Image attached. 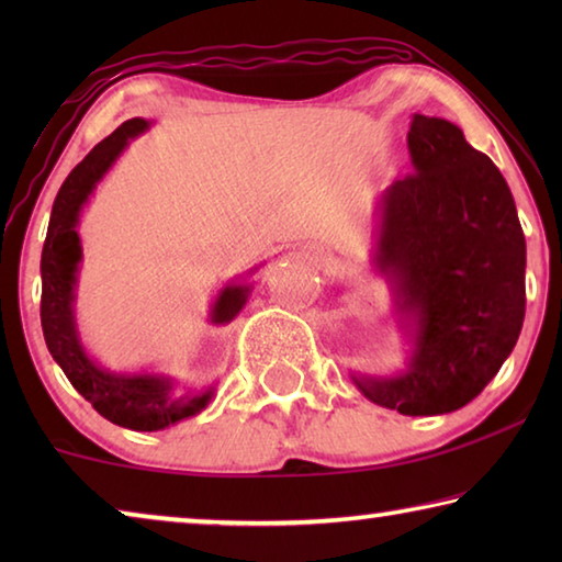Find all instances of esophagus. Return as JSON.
<instances>
[{
  "label": "esophagus",
  "instance_id": "esophagus-1",
  "mask_svg": "<svg viewBox=\"0 0 562 562\" xmlns=\"http://www.w3.org/2000/svg\"><path fill=\"white\" fill-rule=\"evenodd\" d=\"M310 260L315 265H329L331 262V255L325 252V250H312L310 252Z\"/></svg>",
  "mask_w": 562,
  "mask_h": 562
}]
</instances>
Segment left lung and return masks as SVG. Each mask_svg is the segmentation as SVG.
I'll use <instances>...</instances> for the list:
<instances>
[{"instance_id":"obj_1","label":"left lung","mask_w":562,"mask_h":562,"mask_svg":"<svg viewBox=\"0 0 562 562\" xmlns=\"http://www.w3.org/2000/svg\"><path fill=\"white\" fill-rule=\"evenodd\" d=\"M406 144L414 173L382 195L374 265L412 357L402 374L351 379L369 402L434 416L479 396L516 347L526 237L506 178L459 126L416 113Z\"/></svg>"}]
</instances>
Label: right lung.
<instances>
[{
    "label": "right lung",
    "mask_w": 562,
    "mask_h": 562,
    "mask_svg": "<svg viewBox=\"0 0 562 562\" xmlns=\"http://www.w3.org/2000/svg\"><path fill=\"white\" fill-rule=\"evenodd\" d=\"M148 128V121L131 119L103 138L76 166L56 193L42 250V329L56 364L97 412L133 431H158L211 404L213 386L203 394H176L173 382L160 374H113L93 361L79 339L74 319L76 272L81 262V240L76 233L81 207L87 205L99 180L116 164L131 138ZM258 270V268H255ZM252 284L231 282L213 302L211 322L227 325L245 307Z\"/></svg>",
    "instance_id": "right-lung-1"
}]
</instances>
